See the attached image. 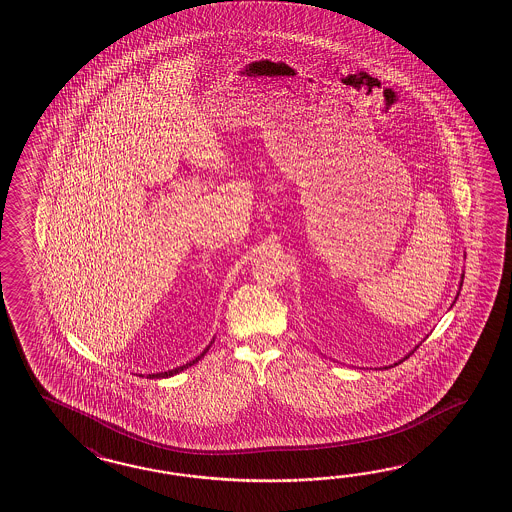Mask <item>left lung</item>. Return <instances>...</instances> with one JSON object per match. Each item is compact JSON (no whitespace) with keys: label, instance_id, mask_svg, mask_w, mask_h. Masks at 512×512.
Listing matches in <instances>:
<instances>
[{"label":"left lung","instance_id":"8db88e82","mask_svg":"<svg viewBox=\"0 0 512 512\" xmlns=\"http://www.w3.org/2000/svg\"><path fill=\"white\" fill-rule=\"evenodd\" d=\"M462 279H464V275H462ZM457 298H459V294H457ZM457 298H455V300H457ZM416 348H418V346H416ZM411 353H414V351H411ZM411 353H409V355H411ZM409 355H407L405 359H409ZM405 359H403V361H405ZM396 364H398V362H396Z\"/></svg>","mask_w":512,"mask_h":512}]
</instances>
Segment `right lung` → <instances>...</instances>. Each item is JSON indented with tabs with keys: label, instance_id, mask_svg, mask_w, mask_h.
<instances>
[{
	"label": "right lung",
	"instance_id": "1",
	"mask_svg": "<svg viewBox=\"0 0 512 512\" xmlns=\"http://www.w3.org/2000/svg\"><path fill=\"white\" fill-rule=\"evenodd\" d=\"M211 344H209L207 348L203 349V351H201L200 355H198L194 361L187 362V364H183V366H179V368H174V370H168V372H164V374H151L150 379H153V377H157V379H161V377H172V375L179 374V372L187 370L188 366H192V364H196V362L200 361L201 357H203V355L209 351V348H211Z\"/></svg>",
	"mask_w": 512,
	"mask_h": 512
}]
</instances>
